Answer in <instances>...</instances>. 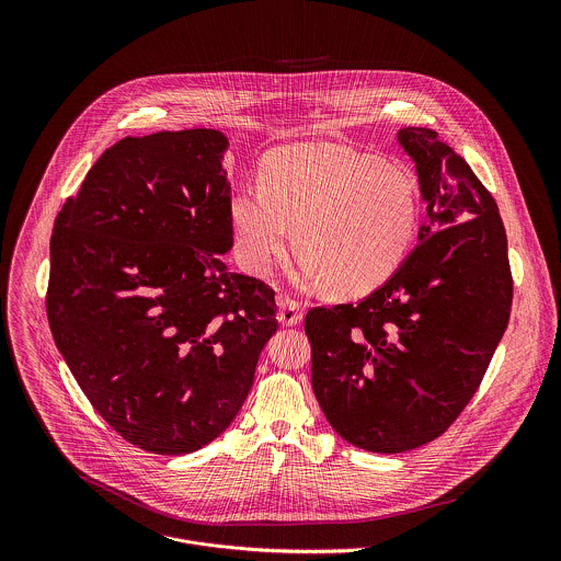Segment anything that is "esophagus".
<instances>
[{"mask_svg": "<svg viewBox=\"0 0 561 561\" xmlns=\"http://www.w3.org/2000/svg\"><path fill=\"white\" fill-rule=\"evenodd\" d=\"M302 305L291 300V298H280L278 300V321L283 325H296L302 320Z\"/></svg>", "mask_w": 561, "mask_h": 561, "instance_id": "esophagus-1", "label": "esophagus"}]
</instances>
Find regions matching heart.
I'll use <instances>...</instances> for the list:
<instances>
[{"instance_id": "obj_1", "label": "heart", "mask_w": 561, "mask_h": 561, "mask_svg": "<svg viewBox=\"0 0 561 561\" xmlns=\"http://www.w3.org/2000/svg\"><path fill=\"white\" fill-rule=\"evenodd\" d=\"M421 205L408 170L336 145L283 147L259 170V190L241 187L229 207L243 265L270 274L296 245L300 283L360 296L385 285L414 241Z\"/></svg>"}]
</instances>
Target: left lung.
I'll return each mask as SVG.
<instances>
[{
	"label": "left lung",
	"mask_w": 561,
	"mask_h": 561,
	"mask_svg": "<svg viewBox=\"0 0 561 561\" xmlns=\"http://www.w3.org/2000/svg\"><path fill=\"white\" fill-rule=\"evenodd\" d=\"M425 222L400 270L356 305L311 309V385L334 432L401 454L438 438L476 396L507 328L512 272L492 194L438 134L403 127Z\"/></svg>",
	"instance_id": "8db88e82"
}]
</instances>
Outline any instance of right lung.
Wrapping results in <instances>:
<instances>
[{"instance_id":"obj_1","label":"right lung","mask_w":561,"mask_h":561,"mask_svg":"<svg viewBox=\"0 0 561 561\" xmlns=\"http://www.w3.org/2000/svg\"><path fill=\"white\" fill-rule=\"evenodd\" d=\"M227 147L216 129L125 138L54 222V341L92 408L151 454L218 438L278 330L274 289L222 261L233 248Z\"/></svg>"}]
</instances>
